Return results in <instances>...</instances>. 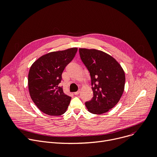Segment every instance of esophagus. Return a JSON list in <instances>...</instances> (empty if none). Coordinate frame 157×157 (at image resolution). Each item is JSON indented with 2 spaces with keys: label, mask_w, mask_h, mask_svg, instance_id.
Here are the masks:
<instances>
[{
  "label": "esophagus",
  "mask_w": 157,
  "mask_h": 157,
  "mask_svg": "<svg viewBox=\"0 0 157 157\" xmlns=\"http://www.w3.org/2000/svg\"><path fill=\"white\" fill-rule=\"evenodd\" d=\"M79 92H80V90H78L77 91L75 92L74 93H75V95H79Z\"/></svg>",
  "instance_id": "esophagus-1"
}]
</instances>
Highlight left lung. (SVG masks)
<instances>
[{
	"mask_svg": "<svg viewBox=\"0 0 157 157\" xmlns=\"http://www.w3.org/2000/svg\"><path fill=\"white\" fill-rule=\"evenodd\" d=\"M80 58L90 72L93 97L85 105L94 114L108 112L119 102L124 92V72L112 57L95 49H79Z\"/></svg>",
	"mask_w": 157,
	"mask_h": 157,
	"instance_id": "1",
	"label": "left lung"
}]
</instances>
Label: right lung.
I'll return each instance as SVG.
<instances>
[{
	"label": "right lung",
	"mask_w": 157,
	"mask_h": 157,
	"mask_svg": "<svg viewBox=\"0 0 157 157\" xmlns=\"http://www.w3.org/2000/svg\"><path fill=\"white\" fill-rule=\"evenodd\" d=\"M77 48L50 52L40 57L31 66L28 74L30 97L36 107L50 116L66 112L71 97L59 86L62 74L75 57Z\"/></svg>",
	"instance_id": "right-lung-1"
}]
</instances>
